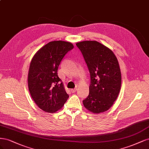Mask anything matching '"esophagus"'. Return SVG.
Segmentation results:
<instances>
[{
  "mask_svg": "<svg viewBox=\"0 0 149 149\" xmlns=\"http://www.w3.org/2000/svg\"><path fill=\"white\" fill-rule=\"evenodd\" d=\"M77 90V88H74V89H71V90H70V91H71V92H72V93H74V92H76Z\"/></svg>",
  "mask_w": 149,
  "mask_h": 149,
  "instance_id": "esophagus-1",
  "label": "esophagus"
}]
</instances>
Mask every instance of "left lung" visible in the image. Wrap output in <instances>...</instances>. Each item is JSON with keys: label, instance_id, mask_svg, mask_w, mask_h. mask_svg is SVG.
<instances>
[{"label": "left lung", "instance_id": "left-lung-1", "mask_svg": "<svg viewBox=\"0 0 149 149\" xmlns=\"http://www.w3.org/2000/svg\"><path fill=\"white\" fill-rule=\"evenodd\" d=\"M83 54L90 74L89 95L83 104L89 111H107L117 99L121 86V74L113 52L96 41L76 43Z\"/></svg>", "mask_w": 149, "mask_h": 149}]
</instances>
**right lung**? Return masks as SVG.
I'll use <instances>...</instances> for the list:
<instances>
[{"mask_svg":"<svg viewBox=\"0 0 149 149\" xmlns=\"http://www.w3.org/2000/svg\"><path fill=\"white\" fill-rule=\"evenodd\" d=\"M74 48L71 42L54 41L38 50L33 57L28 74V85L37 106L46 113L61 109L69 98L57 69L68 52Z\"/></svg>","mask_w":149,"mask_h":149,"instance_id":"add662e5","label":"right lung"}]
</instances>
